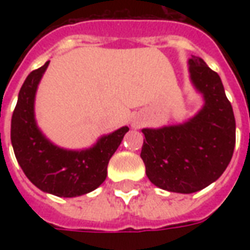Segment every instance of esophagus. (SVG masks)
<instances>
[{
	"label": "esophagus",
	"mask_w": 250,
	"mask_h": 250,
	"mask_svg": "<svg viewBox=\"0 0 250 250\" xmlns=\"http://www.w3.org/2000/svg\"><path fill=\"white\" fill-rule=\"evenodd\" d=\"M132 125H134V127H136V128H138V127H141L142 120H132Z\"/></svg>",
	"instance_id": "esophagus-1"
}]
</instances>
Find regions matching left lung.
<instances>
[{
  "mask_svg": "<svg viewBox=\"0 0 250 250\" xmlns=\"http://www.w3.org/2000/svg\"><path fill=\"white\" fill-rule=\"evenodd\" d=\"M190 82L204 98L193 118L179 125L143 128L141 158L151 184L190 194L220 178L236 145V120L218 73L201 57L188 59Z\"/></svg>",
  "mask_w": 250,
  "mask_h": 250,
  "instance_id": "obj_1",
  "label": "left lung"
}]
</instances>
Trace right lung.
<instances>
[{
    "mask_svg": "<svg viewBox=\"0 0 250 250\" xmlns=\"http://www.w3.org/2000/svg\"><path fill=\"white\" fill-rule=\"evenodd\" d=\"M48 65L49 62L25 79L12 116L10 139L17 162L36 188L44 193L72 198L103 184L109 159L128 127L100 136L92 147L83 150H68L52 143L39 128L35 116L36 92Z\"/></svg>",
    "mask_w": 250,
    "mask_h": 250,
    "instance_id": "obj_1",
    "label": "right lung"
}]
</instances>
